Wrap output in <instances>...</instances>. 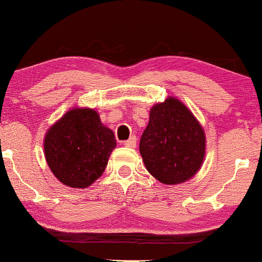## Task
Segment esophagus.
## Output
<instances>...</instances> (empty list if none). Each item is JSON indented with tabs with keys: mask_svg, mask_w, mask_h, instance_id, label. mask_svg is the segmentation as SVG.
<instances>
[{
	"mask_svg": "<svg viewBox=\"0 0 262 262\" xmlns=\"http://www.w3.org/2000/svg\"><path fill=\"white\" fill-rule=\"evenodd\" d=\"M124 146L130 147V148H135V147H136V137L132 136V137L128 138L127 141L124 142Z\"/></svg>",
	"mask_w": 262,
	"mask_h": 262,
	"instance_id": "esophagus-1",
	"label": "esophagus"
}]
</instances>
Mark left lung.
Returning <instances> with one entry per match:
<instances>
[{"label":"left lung","mask_w":262,"mask_h":262,"mask_svg":"<svg viewBox=\"0 0 262 262\" xmlns=\"http://www.w3.org/2000/svg\"><path fill=\"white\" fill-rule=\"evenodd\" d=\"M140 151L150 175L165 185H179L192 179L202 166L204 130L182 102L169 97L151 106Z\"/></svg>","instance_id":"8db88e82"}]
</instances>
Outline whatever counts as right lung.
Segmentation results:
<instances>
[{
	"mask_svg": "<svg viewBox=\"0 0 262 262\" xmlns=\"http://www.w3.org/2000/svg\"><path fill=\"white\" fill-rule=\"evenodd\" d=\"M43 147L48 166L63 185L86 188L104 172L116 141L96 111L74 108L48 128Z\"/></svg>",
	"mask_w": 262,
	"mask_h": 262,
	"instance_id": "add662e5",
	"label": "right lung"
}]
</instances>
